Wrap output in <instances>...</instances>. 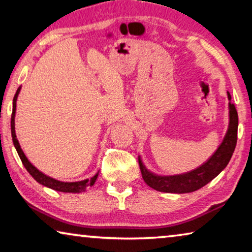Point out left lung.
<instances>
[{
  "instance_id": "left-lung-1",
  "label": "left lung",
  "mask_w": 252,
  "mask_h": 252,
  "mask_svg": "<svg viewBox=\"0 0 252 252\" xmlns=\"http://www.w3.org/2000/svg\"><path fill=\"white\" fill-rule=\"evenodd\" d=\"M229 100V126L227 133L217 151L199 168L190 172L177 176H159L146 168L139 156V165L144 182L152 189L160 192L169 193H189L199 190L215 179L227 167L237 144L238 133V113L236 106L231 103V95L227 92Z\"/></svg>"
}]
</instances>
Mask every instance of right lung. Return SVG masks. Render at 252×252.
<instances>
[{
  "mask_svg": "<svg viewBox=\"0 0 252 252\" xmlns=\"http://www.w3.org/2000/svg\"><path fill=\"white\" fill-rule=\"evenodd\" d=\"M21 91V87H19L18 90H16V93L14 95L13 99V110H12V117H11V133H12V140H13V144L18 151V155L20 157L21 161H22L23 165L25 169L28 170V172L31 174V176L34 178V180H36L40 185L48 187L50 189H53L55 191H60V192H70V193H80V192H84L85 189L88 187H92L94 185L97 176H99V171H97L94 176H93L91 179H85V180L82 181H78V182H62L59 180H55V179L45 176L44 173H42L40 170H37L34 165L28 160V158L25 157L24 152L22 149H21V146L19 143V140L16 139V134H15V112H16V101H18V96L20 94Z\"/></svg>",
  "mask_w": 252,
  "mask_h": 252,
  "instance_id": "1",
  "label": "right lung"
}]
</instances>
